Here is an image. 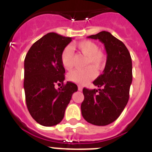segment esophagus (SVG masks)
<instances>
[{
	"mask_svg": "<svg viewBox=\"0 0 152 152\" xmlns=\"http://www.w3.org/2000/svg\"><path fill=\"white\" fill-rule=\"evenodd\" d=\"M77 88H78V91H82V87H81V86L80 85H78V87H77Z\"/></svg>",
	"mask_w": 152,
	"mask_h": 152,
	"instance_id": "obj_1",
	"label": "esophagus"
}]
</instances>
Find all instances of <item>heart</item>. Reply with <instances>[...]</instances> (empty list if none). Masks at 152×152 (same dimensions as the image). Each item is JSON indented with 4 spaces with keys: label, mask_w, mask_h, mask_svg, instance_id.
<instances>
[{
    "label": "heart",
    "mask_w": 152,
    "mask_h": 152,
    "mask_svg": "<svg viewBox=\"0 0 152 152\" xmlns=\"http://www.w3.org/2000/svg\"><path fill=\"white\" fill-rule=\"evenodd\" d=\"M77 49L88 57L85 69H77L72 71L68 75V80L77 84H85L96 77V70H102L105 66L107 56L103 51L99 49L97 44L91 40H84L77 43ZM61 61L65 69L70 70L74 65V51L70 45L63 49L61 53Z\"/></svg>",
    "instance_id": "obj_1"
}]
</instances>
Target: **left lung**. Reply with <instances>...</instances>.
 <instances>
[{"instance_id":"obj_1","label":"left lung","mask_w":152,"mask_h":152,"mask_svg":"<svg viewBox=\"0 0 152 152\" xmlns=\"http://www.w3.org/2000/svg\"><path fill=\"white\" fill-rule=\"evenodd\" d=\"M88 38L104 44L107 58L103 73L93 82L99 89H83L81 113L89 123L107 126L120 116L128 103L132 80L131 56L123 42L107 31Z\"/></svg>"}]
</instances>
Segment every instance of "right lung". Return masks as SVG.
<instances>
[{"mask_svg":"<svg viewBox=\"0 0 152 152\" xmlns=\"http://www.w3.org/2000/svg\"><path fill=\"white\" fill-rule=\"evenodd\" d=\"M72 39L47 33L33 43L24 60L26 106L31 116L42 126L58 124L72 94L77 91L75 83L64 84L65 70L61 61V52ZM61 83L63 86L56 89L54 86Z\"/></svg>","mask_w":152,"mask_h":152,"instance_id":"right-lung-1","label":"right lung"}]
</instances>
